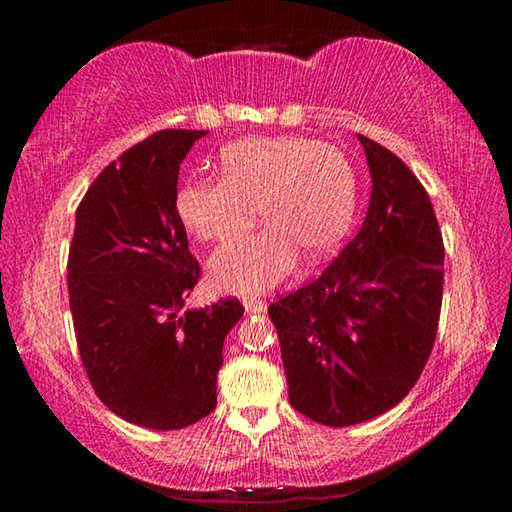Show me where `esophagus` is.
<instances>
[{"instance_id": "esophagus-1", "label": "esophagus", "mask_w": 512, "mask_h": 512, "mask_svg": "<svg viewBox=\"0 0 512 512\" xmlns=\"http://www.w3.org/2000/svg\"><path fill=\"white\" fill-rule=\"evenodd\" d=\"M244 307H246L248 314H262V311L266 309V302L259 300V298L248 296V298H244Z\"/></svg>"}]
</instances>
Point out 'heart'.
<instances>
[{
	"label": "heart",
	"mask_w": 512,
	"mask_h": 512,
	"mask_svg": "<svg viewBox=\"0 0 512 512\" xmlns=\"http://www.w3.org/2000/svg\"><path fill=\"white\" fill-rule=\"evenodd\" d=\"M357 205V173L341 149L305 137H250L221 153V178L185 180L173 196L180 223L201 241H225L255 221L264 230L232 239L212 257L223 291L273 287L298 250L323 257L348 232Z\"/></svg>",
	"instance_id": "obj_1"
}]
</instances>
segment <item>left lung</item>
Instances as JSON below:
<instances>
[{
    "mask_svg": "<svg viewBox=\"0 0 512 512\" xmlns=\"http://www.w3.org/2000/svg\"><path fill=\"white\" fill-rule=\"evenodd\" d=\"M368 214L316 280L268 307L289 402L327 427L377 418L409 395L438 334L445 246L427 189L386 146L359 135Z\"/></svg>",
    "mask_w": 512,
    "mask_h": 512,
    "instance_id": "1",
    "label": "left lung"
}]
</instances>
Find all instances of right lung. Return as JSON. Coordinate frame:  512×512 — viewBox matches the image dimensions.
Masks as SVG:
<instances>
[{
  "instance_id": "right-lung-1",
  "label": "right lung",
  "mask_w": 512,
  "mask_h": 512,
  "mask_svg": "<svg viewBox=\"0 0 512 512\" xmlns=\"http://www.w3.org/2000/svg\"><path fill=\"white\" fill-rule=\"evenodd\" d=\"M207 131L167 128L112 160L85 192L67 257L83 368L112 413L149 429L196 424L216 409L223 341L237 298L185 311L201 280L173 210L180 162Z\"/></svg>"
}]
</instances>
